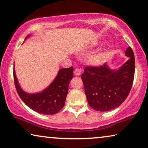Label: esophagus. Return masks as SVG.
Here are the masks:
<instances>
[{
    "instance_id": "obj_1",
    "label": "esophagus",
    "mask_w": 148,
    "mask_h": 148,
    "mask_svg": "<svg viewBox=\"0 0 148 148\" xmlns=\"http://www.w3.org/2000/svg\"><path fill=\"white\" fill-rule=\"evenodd\" d=\"M74 74L76 76H80L81 74V70L80 68H76L74 70Z\"/></svg>"
}]
</instances>
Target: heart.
<instances>
[{
	"mask_svg": "<svg viewBox=\"0 0 148 148\" xmlns=\"http://www.w3.org/2000/svg\"><path fill=\"white\" fill-rule=\"evenodd\" d=\"M103 58V55L101 53H97L90 57V62L92 64H99Z\"/></svg>",
	"mask_w": 148,
	"mask_h": 148,
	"instance_id": "b5f03b06",
	"label": "heart"
}]
</instances>
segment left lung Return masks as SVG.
<instances>
[{
	"instance_id": "8db88e82",
	"label": "left lung",
	"mask_w": 148,
	"mask_h": 148,
	"mask_svg": "<svg viewBox=\"0 0 148 148\" xmlns=\"http://www.w3.org/2000/svg\"><path fill=\"white\" fill-rule=\"evenodd\" d=\"M129 60L114 70L104 64L86 66L81 78L88 103L94 110L107 112L119 107L129 95L135 75V57L131 47L125 52Z\"/></svg>"
}]
</instances>
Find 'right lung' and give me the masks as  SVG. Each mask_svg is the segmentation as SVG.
I'll use <instances>...</instances> for the list:
<instances>
[{"instance_id":"add662e5","label":"right lung","mask_w":148,"mask_h":148,"mask_svg":"<svg viewBox=\"0 0 148 148\" xmlns=\"http://www.w3.org/2000/svg\"><path fill=\"white\" fill-rule=\"evenodd\" d=\"M29 36H26L25 40ZM73 67L59 70L55 80L48 87L38 93H27L21 89L13 68V78L19 96L26 106L42 114L52 115L60 112L65 105L68 86L73 78Z\"/></svg>"}]
</instances>
